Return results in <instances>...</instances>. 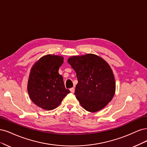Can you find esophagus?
I'll return each instance as SVG.
<instances>
[{
  "mask_svg": "<svg viewBox=\"0 0 147 147\" xmlns=\"http://www.w3.org/2000/svg\"><path fill=\"white\" fill-rule=\"evenodd\" d=\"M74 91H75V88H70V92L71 93H74Z\"/></svg>",
  "mask_w": 147,
  "mask_h": 147,
  "instance_id": "34e87169",
  "label": "esophagus"
}]
</instances>
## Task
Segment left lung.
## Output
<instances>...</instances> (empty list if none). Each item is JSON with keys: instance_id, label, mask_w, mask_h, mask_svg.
<instances>
[{"instance_id": "left-lung-1", "label": "left lung", "mask_w": 147, "mask_h": 147, "mask_svg": "<svg viewBox=\"0 0 147 147\" xmlns=\"http://www.w3.org/2000/svg\"><path fill=\"white\" fill-rule=\"evenodd\" d=\"M68 63L76 73L78 83L74 94L86 111L96 112L106 107L115 92L114 75L110 65L93 54L72 56Z\"/></svg>"}]
</instances>
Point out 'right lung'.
I'll return each mask as SVG.
<instances>
[{
  "label": "right lung",
  "mask_w": 147,
  "mask_h": 147,
  "mask_svg": "<svg viewBox=\"0 0 147 147\" xmlns=\"http://www.w3.org/2000/svg\"><path fill=\"white\" fill-rule=\"evenodd\" d=\"M63 63L62 56L48 54L37 60L30 69L27 92L32 101L42 109H54L70 93L59 73Z\"/></svg>",
  "instance_id": "add662e5"
}]
</instances>
